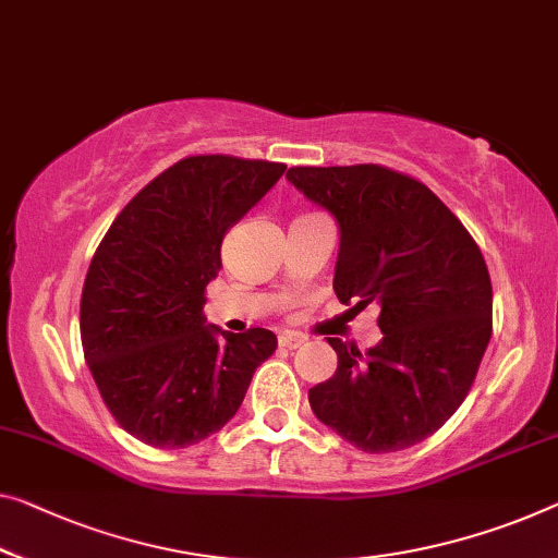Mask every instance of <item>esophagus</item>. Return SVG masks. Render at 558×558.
I'll return each mask as SVG.
<instances>
[{"mask_svg":"<svg viewBox=\"0 0 558 558\" xmlns=\"http://www.w3.org/2000/svg\"><path fill=\"white\" fill-rule=\"evenodd\" d=\"M304 344V339L302 337H299V333H279V347L281 349H299V347H302Z\"/></svg>","mask_w":558,"mask_h":558,"instance_id":"esophagus-1","label":"esophagus"}]
</instances>
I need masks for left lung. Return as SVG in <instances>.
I'll list each match as a JSON object with an SVG mask.
<instances>
[{
	"label": "left lung",
	"mask_w": 558,
	"mask_h": 558,
	"mask_svg": "<svg viewBox=\"0 0 558 558\" xmlns=\"http://www.w3.org/2000/svg\"><path fill=\"white\" fill-rule=\"evenodd\" d=\"M287 179L339 221V302L379 304L384 339L308 389L322 424L366 453L401 451L449 422L492 339V279L474 236L418 179L381 165L291 167Z\"/></svg>",
	"instance_id": "8db88e82"
}]
</instances>
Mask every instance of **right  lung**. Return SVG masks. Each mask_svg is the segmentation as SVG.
<instances>
[{
	"label": "right lung",
	"mask_w": 558,
	"mask_h": 558,
	"mask_svg": "<svg viewBox=\"0 0 558 558\" xmlns=\"http://www.w3.org/2000/svg\"><path fill=\"white\" fill-rule=\"evenodd\" d=\"M287 165L196 154L154 177L119 211L82 289V349L114 422L154 449L219 432L277 349L269 329L204 327L221 239Z\"/></svg>",
	"instance_id": "add662e5"
}]
</instances>
